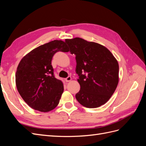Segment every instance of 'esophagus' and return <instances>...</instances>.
Segmentation results:
<instances>
[{
  "label": "esophagus",
  "mask_w": 146,
  "mask_h": 146,
  "mask_svg": "<svg viewBox=\"0 0 146 146\" xmlns=\"http://www.w3.org/2000/svg\"><path fill=\"white\" fill-rule=\"evenodd\" d=\"M71 80H72V78H71V77H70V76H68L67 78H65V81H66V82H70Z\"/></svg>",
  "instance_id": "34e87169"
}]
</instances>
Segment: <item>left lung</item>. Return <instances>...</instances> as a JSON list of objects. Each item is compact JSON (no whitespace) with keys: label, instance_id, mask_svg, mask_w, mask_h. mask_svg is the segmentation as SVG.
I'll return each instance as SVG.
<instances>
[{"label":"left lung","instance_id":"8db88e82","mask_svg":"<svg viewBox=\"0 0 146 146\" xmlns=\"http://www.w3.org/2000/svg\"><path fill=\"white\" fill-rule=\"evenodd\" d=\"M71 54L76 55V73L80 90L77 101L90 108L99 107L110 99L119 82V64L107 47L80 38L66 39Z\"/></svg>","mask_w":146,"mask_h":146}]
</instances>
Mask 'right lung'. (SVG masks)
Segmentation results:
<instances>
[{
    "label": "right lung",
    "mask_w": 146,
    "mask_h": 146,
    "mask_svg": "<svg viewBox=\"0 0 146 146\" xmlns=\"http://www.w3.org/2000/svg\"><path fill=\"white\" fill-rule=\"evenodd\" d=\"M69 52L65 42L54 40L41 45L25 55L16 72V85L22 98L31 108L48 112L58 105L64 87L54 75L53 56Z\"/></svg>",
    "instance_id": "1"
}]
</instances>
